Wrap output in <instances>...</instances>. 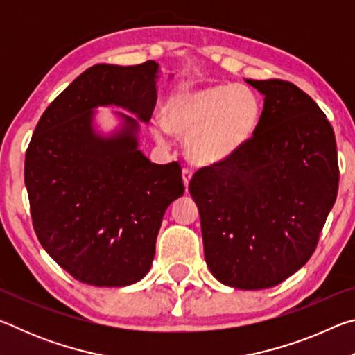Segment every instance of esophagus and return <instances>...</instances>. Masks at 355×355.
Instances as JSON below:
<instances>
[{"mask_svg": "<svg viewBox=\"0 0 355 355\" xmlns=\"http://www.w3.org/2000/svg\"><path fill=\"white\" fill-rule=\"evenodd\" d=\"M182 175H183L184 188H186V191H188V186H189V182H191V178H192V172L188 169V167H184L183 172H182Z\"/></svg>", "mask_w": 355, "mask_h": 355, "instance_id": "esophagus-1", "label": "esophagus"}]
</instances>
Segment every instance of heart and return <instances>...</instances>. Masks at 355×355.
<instances>
[{"mask_svg": "<svg viewBox=\"0 0 355 355\" xmlns=\"http://www.w3.org/2000/svg\"><path fill=\"white\" fill-rule=\"evenodd\" d=\"M261 101L250 87L214 84L173 95L166 106V125L153 133L163 142L167 128L186 137V155L194 164L220 166L230 161L258 127Z\"/></svg>", "mask_w": 355, "mask_h": 355, "instance_id": "obj_1", "label": "heart"}]
</instances>
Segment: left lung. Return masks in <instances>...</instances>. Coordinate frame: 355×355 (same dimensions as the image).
<instances>
[{
	"label": "left lung",
	"mask_w": 355,
	"mask_h": 355,
	"mask_svg": "<svg viewBox=\"0 0 355 355\" xmlns=\"http://www.w3.org/2000/svg\"><path fill=\"white\" fill-rule=\"evenodd\" d=\"M245 83L264 95L254 136L230 161L197 171L189 192L211 274L263 290L313 255L340 172L334 128L311 97L282 80Z\"/></svg>",
	"instance_id": "8db88e82"
}]
</instances>
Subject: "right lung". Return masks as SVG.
<instances>
[{"mask_svg":"<svg viewBox=\"0 0 355 355\" xmlns=\"http://www.w3.org/2000/svg\"><path fill=\"white\" fill-rule=\"evenodd\" d=\"M159 65L97 64L42 114L26 150L33 225L48 255L76 280L127 286L150 271L161 220L183 196L182 167L155 164L139 150V122L156 105ZM98 105H117L123 125L101 135Z\"/></svg>","mask_w":355,"mask_h":355,"instance_id":"obj_1","label":"right lung"}]
</instances>
